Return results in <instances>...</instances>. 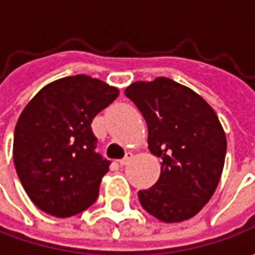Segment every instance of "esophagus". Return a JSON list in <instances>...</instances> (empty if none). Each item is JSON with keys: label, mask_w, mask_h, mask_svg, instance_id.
<instances>
[{"label": "esophagus", "mask_w": 255, "mask_h": 255, "mask_svg": "<svg viewBox=\"0 0 255 255\" xmlns=\"http://www.w3.org/2000/svg\"><path fill=\"white\" fill-rule=\"evenodd\" d=\"M132 157H133V153L128 152L126 153V156H125L123 159H121V160H119V164H121V166H126L128 163L130 162V159H132Z\"/></svg>", "instance_id": "1"}]
</instances>
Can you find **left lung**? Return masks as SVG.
Returning a JSON list of instances; mask_svg holds the SVG:
<instances>
[{"instance_id": "1", "label": "left lung", "mask_w": 255, "mask_h": 255, "mask_svg": "<svg viewBox=\"0 0 255 255\" xmlns=\"http://www.w3.org/2000/svg\"><path fill=\"white\" fill-rule=\"evenodd\" d=\"M125 95L147 123L150 152L162 159L159 180L139 191L142 207L164 223L189 220L220 181L227 140L217 115L201 96L169 78L134 82Z\"/></svg>"}]
</instances>
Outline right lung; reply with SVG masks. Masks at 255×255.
<instances>
[{
  "mask_svg": "<svg viewBox=\"0 0 255 255\" xmlns=\"http://www.w3.org/2000/svg\"><path fill=\"white\" fill-rule=\"evenodd\" d=\"M118 96L116 88L75 75L46 85L25 106L15 126L14 163L38 209L64 219L96 201L111 162L96 152L91 123Z\"/></svg>",
  "mask_w": 255,
  "mask_h": 255,
  "instance_id": "obj_1",
  "label": "right lung"
}]
</instances>
